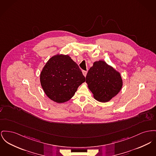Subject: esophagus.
<instances>
[{"label":"esophagus","instance_id":"1","mask_svg":"<svg viewBox=\"0 0 156 156\" xmlns=\"http://www.w3.org/2000/svg\"><path fill=\"white\" fill-rule=\"evenodd\" d=\"M83 73L84 76H86V75H87V71H83Z\"/></svg>","mask_w":156,"mask_h":156}]
</instances>
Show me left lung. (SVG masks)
<instances>
[{
  "label": "left lung",
  "mask_w": 156,
  "mask_h": 156,
  "mask_svg": "<svg viewBox=\"0 0 156 156\" xmlns=\"http://www.w3.org/2000/svg\"><path fill=\"white\" fill-rule=\"evenodd\" d=\"M86 83L94 98L101 102L115 97L123 85L121 73L102 60L94 62L87 74Z\"/></svg>",
  "instance_id": "1"
}]
</instances>
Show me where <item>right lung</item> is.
Masks as SVG:
<instances>
[{"mask_svg": "<svg viewBox=\"0 0 156 156\" xmlns=\"http://www.w3.org/2000/svg\"><path fill=\"white\" fill-rule=\"evenodd\" d=\"M85 78L68 55L52 56L43 67L40 82L46 96L56 103L69 101Z\"/></svg>", "mask_w": 156, "mask_h": 156, "instance_id": "add662e5", "label": "right lung"}]
</instances>
